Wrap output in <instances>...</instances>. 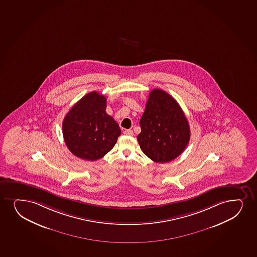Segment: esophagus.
I'll use <instances>...</instances> for the list:
<instances>
[{"label":"esophagus","mask_w":257,"mask_h":257,"mask_svg":"<svg viewBox=\"0 0 257 257\" xmlns=\"http://www.w3.org/2000/svg\"><path fill=\"white\" fill-rule=\"evenodd\" d=\"M124 135H126V136H133V130H124Z\"/></svg>","instance_id":"34e87169"}]
</instances>
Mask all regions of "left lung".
I'll use <instances>...</instances> for the list:
<instances>
[{"label":"left lung","instance_id":"obj_1","mask_svg":"<svg viewBox=\"0 0 257 257\" xmlns=\"http://www.w3.org/2000/svg\"><path fill=\"white\" fill-rule=\"evenodd\" d=\"M140 148L151 160L164 163L183 152L190 139V128L178 102L165 91L150 93L140 119Z\"/></svg>","mask_w":257,"mask_h":257}]
</instances>
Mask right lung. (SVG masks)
I'll return each mask as SVG.
<instances>
[{"instance_id": "right-lung-1", "label": "right lung", "mask_w": 257, "mask_h": 257, "mask_svg": "<svg viewBox=\"0 0 257 257\" xmlns=\"http://www.w3.org/2000/svg\"><path fill=\"white\" fill-rule=\"evenodd\" d=\"M106 97L93 91L77 101L64 117V142L76 157L96 161L113 148L121 130L106 113Z\"/></svg>"}]
</instances>
